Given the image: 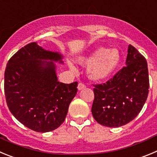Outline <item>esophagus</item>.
Masks as SVG:
<instances>
[{"instance_id":"esophagus-1","label":"esophagus","mask_w":157,"mask_h":157,"mask_svg":"<svg viewBox=\"0 0 157 157\" xmlns=\"http://www.w3.org/2000/svg\"><path fill=\"white\" fill-rule=\"evenodd\" d=\"M85 87L86 86L84 84H83V83H79L77 88H78V90H82V89L85 88Z\"/></svg>"}]
</instances>
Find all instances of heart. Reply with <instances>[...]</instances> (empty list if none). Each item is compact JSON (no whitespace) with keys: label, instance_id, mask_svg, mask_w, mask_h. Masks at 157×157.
Instances as JSON below:
<instances>
[{"label":"heart","instance_id":"b5f03b06","mask_svg":"<svg viewBox=\"0 0 157 157\" xmlns=\"http://www.w3.org/2000/svg\"><path fill=\"white\" fill-rule=\"evenodd\" d=\"M120 60L121 56L117 50L109 51L105 48H100L90 56L80 57L78 62L82 65L91 63L87 68L89 77L94 80H101L112 75L119 65ZM69 66L72 70L75 69L71 63H69Z\"/></svg>","mask_w":157,"mask_h":157}]
</instances>
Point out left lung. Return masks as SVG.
<instances>
[{
	"label": "left lung",
	"instance_id": "1",
	"mask_svg": "<svg viewBox=\"0 0 157 157\" xmlns=\"http://www.w3.org/2000/svg\"><path fill=\"white\" fill-rule=\"evenodd\" d=\"M126 66L106 83L94 84L91 113L98 124L117 128L133 121L147 99L149 72L145 58L129 44Z\"/></svg>",
	"mask_w": 157,
	"mask_h": 157
}]
</instances>
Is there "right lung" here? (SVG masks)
Segmentation results:
<instances>
[{
    "label": "right lung",
    "instance_id": "1",
    "mask_svg": "<svg viewBox=\"0 0 157 157\" xmlns=\"http://www.w3.org/2000/svg\"><path fill=\"white\" fill-rule=\"evenodd\" d=\"M58 52L46 51L36 42L28 44L8 60L5 72V94L10 112L24 126L37 132L59 128L77 92V82L58 81Z\"/></svg>",
    "mask_w": 157,
    "mask_h": 157
}]
</instances>
